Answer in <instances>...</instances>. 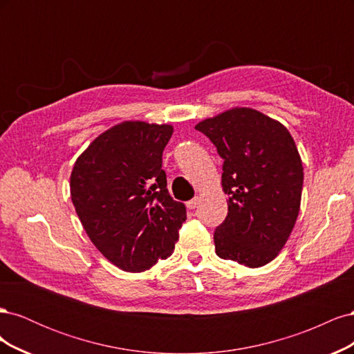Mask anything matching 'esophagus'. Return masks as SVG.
<instances>
[{"label": "esophagus", "mask_w": 354, "mask_h": 354, "mask_svg": "<svg viewBox=\"0 0 354 354\" xmlns=\"http://www.w3.org/2000/svg\"><path fill=\"white\" fill-rule=\"evenodd\" d=\"M199 202H201V199H199L198 196H195L194 199H190V201L186 202V207H187L189 209H195V208L199 205Z\"/></svg>", "instance_id": "esophagus-1"}]
</instances>
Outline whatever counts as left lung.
I'll return each instance as SVG.
<instances>
[{"label": "left lung", "instance_id": "obj_1", "mask_svg": "<svg viewBox=\"0 0 354 354\" xmlns=\"http://www.w3.org/2000/svg\"><path fill=\"white\" fill-rule=\"evenodd\" d=\"M223 158L227 217L214 232L216 252L251 269L270 263L298 217L303 162L292 136L272 118L234 108L199 122Z\"/></svg>", "mask_w": 354, "mask_h": 354}]
</instances>
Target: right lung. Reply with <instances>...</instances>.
Instances as JSON below:
<instances>
[{
  "label": "right lung",
  "instance_id": "obj_1",
  "mask_svg": "<svg viewBox=\"0 0 354 354\" xmlns=\"http://www.w3.org/2000/svg\"><path fill=\"white\" fill-rule=\"evenodd\" d=\"M171 125L127 121L100 134L73 165L71 198L88 238L125 272L169 257L186 207L169 196L162 152Z\"/></svg>",
  "mask_w": 354,
  "mask_h": 354
}]
</instances>
